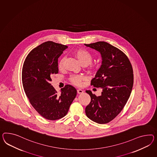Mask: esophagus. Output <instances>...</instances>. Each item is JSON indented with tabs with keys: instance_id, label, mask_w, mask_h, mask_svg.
<instances>
[{
	"instance_id": "1",
	"label": "esophagus",
	"mask_w": 157,
	"mask_h": 157,
	"mask_svg": "<svg viewBox=\"0 0 157 157\" xmlns=\"http://www.w3.org/2000/svg\"><path fill=\"white\" fill-rule=\"evenodd\" d=\"M77 92L78 94H82V93H83V92H84V91H83L82 90L80 89H77Z\"/></svg>"
}]
</instances>
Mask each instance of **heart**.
Here are the masks:
<instances>
[{
    "mask_svg": "<svg viewBox=\"0 0 157 157\" xmlns=\"http://www.w3.org/2000/svg\"><path fill=\"white\" fill-rule=\"evenodd\" d=\"M75 55L80 61L81 64L83 66L88 68V70L90 72H97L99 68L100 65L96 63H92L93 60L92 55L88 51L83 49H78L75 51ZM64 57H62L59 61L58 68L61 69L64 67ZM85 80V77L82 75H72L69 77V80L71 83L77 86H81L82 85L83 81Z\"/></svg>",
    "mask_w": 157,
    "mask_h": 157,
    "instance_id": "1",
    "label": "heart"
}]
</instances>
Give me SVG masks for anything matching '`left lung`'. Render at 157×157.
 I'll return each mask as SVG.
<instances>
[{
    "label": "left lung",
    "mask_w": 157,
    "mask_h": 157,
    "mask_svg": "<svg viewBox=\"0 0 157 157\" xmlns=\"http://www.w3.org/2000/svg\"><path fill=\"white\" fill-rule=\"evenodd\" d=\"M85 45L100 52L102 65L91 85L102 88L100 96L86 90L90 102L85 108L86 116L100 124L112 121L121 112L129 98L134 81L132 65L120 49L105 41Z\"/></svg>",
    "instance_id": "obj_1"
}]
</instances>
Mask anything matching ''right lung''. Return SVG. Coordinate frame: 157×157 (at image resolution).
Returning a JSON list of instances; mask_svg holds the SVG:
<instances>
[{
  "mask_svg": "<svg viewBox=\"0 0 157 157\" xmlns=\"http://www.w3.org/2000/svg\"><path fill=\"white\" fill-rule=\"evenodd\" d=\"M67 45L46 41L33 49L26 57L21 79L24 92L39 114L48 120L60 119L68 113L77 90L65 85L60 93L51 85V77L59 72L58 59Z\"/></svg>",
  "mask_w": 157,
  "mask_h": 157,
  "instance_id": "obj_1",
  "label": "right lung"
}]
</instances>
